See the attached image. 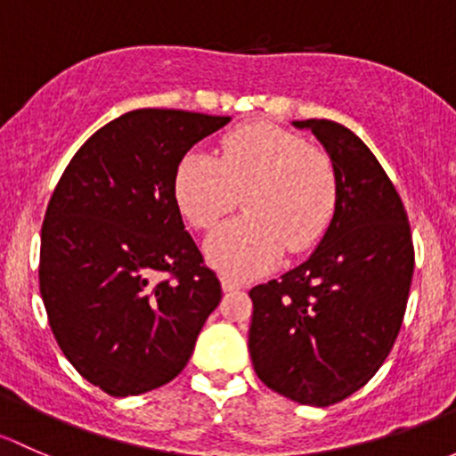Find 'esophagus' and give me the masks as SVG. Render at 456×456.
Listing matches in <instances>:
<instances>
[{
	"mask_svg": "<svg viewBox=\"0 0 456 456\" xmlns=\"http://www.w3.org/2000/svg\"><path fill=\"white\" fill-rule=\"evenodd\" d=\"M241 288H243L241 281L232 279V276H226V274L222 276V289H224V292H234V289H241Z\"/></svg>",
	"mask_w": 456,
	"mask_h": 456,
	"instance_id": "obj_1",
	"label": "esophagus"
}]
</instances>
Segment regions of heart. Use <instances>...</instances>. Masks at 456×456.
I'll list each match as a JSON object with an SVG mask.
<instances>
[{
    "label": "heart",
    "instance_id": "b5f03b06",
    "mask_svg": "<svg viewBox=\"0 0 456 456\" xmlns=\"http://www.w3.org/2000/svg\"><path fill=\"white\" fill-rule=\"evenodd\" d=\"M173 195L197 230L215 228L243 201L248 213L210 234L206 256L226 276L252 279L274 267L285 248L297 255L321 241L336 213L338 175L321 147L252 123L224 135L219 158L201 149L184 153Z\"/></svg>",
    "mask_w": 456,
    "mask_h": 456
}]
</instances>
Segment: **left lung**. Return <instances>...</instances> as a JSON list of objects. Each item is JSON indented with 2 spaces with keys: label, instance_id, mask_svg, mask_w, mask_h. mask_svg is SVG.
Listing matches in <instances>:
<instances>
[{
  "label": "left lung",
  "instance_id": "left-lung-1",
  "mask_svg": "<svg viewBox=\"0 0 456 456\" xmlns=\"http://www.w3.org/2000/svg\"><path fill=\"white\" fill-rule=\"evenodd\" d=\"M292 125L331 158L336 213L307 261L250 289L248 346L267 388L331 406L362 388L393 349L415 250L400 195L367 144L333 120Z\"/></svg>",
  "mask_w": 456,
  "mask_h": 456
}]
</instances>
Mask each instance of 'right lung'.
<instances>
[{
	"label": "right lung",
	"mask_w": 456,
	"mask_h": 456,
	"mask_svg": "<svg viewBox=\"0 0 456 456\" xmlns=\"http://www.w3.org/2000/svg\"><path fill=\"white\" fill-rule=\"evenodd\" d=\"M228 123L126 111L78 149L56 184L41 228V298L65 358L107 395L171 382L222 300L184 230L173 177L193 144Z\"/></svg>",
	"instance_id": "1"
}]
</instances>
